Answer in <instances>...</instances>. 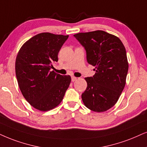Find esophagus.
<instances>
[{
  "instance_id": "esophagus-1",
  "label": "esophagus",
  "mask_w": 147,
  "mask_h": 147,
  "mask_svg": "<svg viewBox=\"0 0 147 147\" xmlns=\"http://www.w3.org/2000/svg\"><path fill=\"white\" fill-rule=\"evenodd\" d=\"M77 79V77H71V81H72V82H74V81H75Z\"/></svg>"
}]
</instances>
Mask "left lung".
Returning a JSON list of instances; mask_svg holds the SVG:
<instances>
[{
  "mask_svg": "<svg viewBox=\"0 0 147 147\" xmlns=\"http://www.w3.org/2000/svg\"><path fill=\"white\" fill-rule=\"evenodd\" d=\"M74 37L84 47L88 64L95 66L93 77L85 78L87 87L81 95L87 108L104 112L113 107L125 85L128 62L118 37L102 30L81 32Z\"/></svg>",
  "mask_w": 147,
  "mask_h": 147,
  "instance_id": "8db88e82",
  "label": "left lung"
}]
</instances>
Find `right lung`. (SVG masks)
<instances>
[{
	"mask_svg": "<svg viewBox=\"0 0 147 147\" xmlns=\"http://www.w3.org/2000/svg\"><path fill=\"white\" fill-rule=\"evenodd\" d=\"M68 35L43 32L24 44L16 61V74L22 95L31 106L47 111L60 104L69 87L71 78L51 71L52 63Z\"/></svg>",
	"mask_w": 147,
	"mask_h": 147,
	"instance_id": "obj_1",
	"label": "right lung"
}]
</instances>
